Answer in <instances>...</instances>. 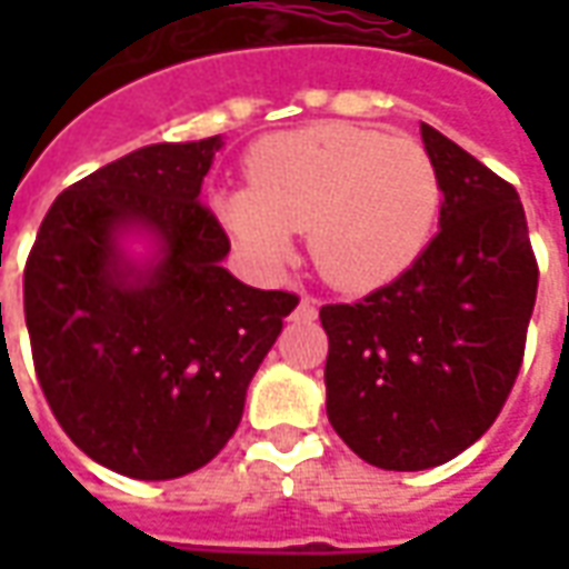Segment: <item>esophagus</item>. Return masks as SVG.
<instances>
[{
	"label": "esophagus",
	"mask_w": 569,
	"mask_h": 569,
	"mask_svg": "<svg viewBox=\"0 0 569 569\" xmlns=\"http://www.w3.org/2000/svg\"><path fill=\"white\" fill-rule=\"evenodd\" d=\"M317 313H320V310H317V301H313V298H301V305H298L296 308V317L298 320H317Z\"/></svg>",
	"instance_id": "obj_1"
}]
</instances>
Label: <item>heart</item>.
<instances>
[{"label": "heart", "mask_w": 569, "mask_h": 569, "mask_svg": "<svg viewBox=\"0 0 569 569\" xmlns=\"http://www.w3.org/2000/svg\"><path fill=\"white\" fill-rule=\"evenodd\" d=\"M441 182L415 140L345 121L277 133L249 154V188L216 200L249 256L283 264L292 234L338 289L366 292L415 264L436 228Z\"/></svg>", "instance_id": "1"}]
</instances>
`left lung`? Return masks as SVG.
Listing matches in <instances>:
<instances>
[{
	"label": "left lung",
	"instance_id": "left-lung-1",
	"mask_svg": "<svg viewBox=\"0 0 569 569\" xmlns=\"http://www.w3.org/2000/svg\"><path fill=\"white\" fill-rule=\"evenodd\" d=\"M439 234L393 283L322 305L326 411L366 463H448L497 420L525 362L539 264L512 182L429 124Z\"/></svg>",
	"mask_w": 569,
	"mask_h": 569
}]
</instances>
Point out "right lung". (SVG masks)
<instances>
[{"label":"right lung","mask_w":569,"mask_h":569,"mask_svg":"<svg viewBox=\"0 0 569 569\" xmlns=\"http://www.w3.org/2000/svg\"><path fill=\"white\" fill-rule=\"evenodd\" d=\"M219 146L158 142L79 179L51 203L23 268L32 366L57 423L140 481L188 476L222 451L298 305L222 268L231 240L198 200ZM128 223L154 230L164 252L137 281L114 243Z\"/></svg>","instance_id":"1"}]
</instances>
